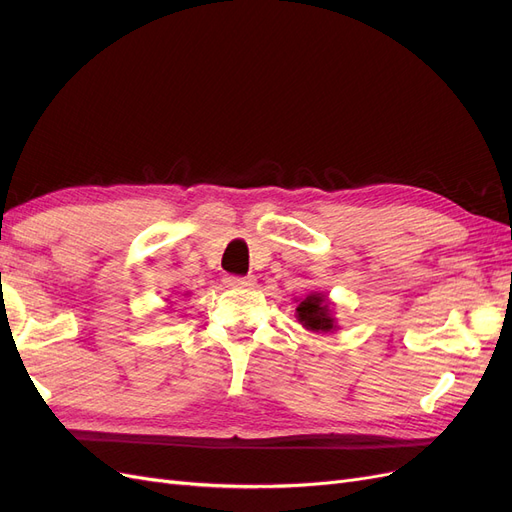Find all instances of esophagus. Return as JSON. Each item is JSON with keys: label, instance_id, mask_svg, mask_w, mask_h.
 <instances>
[{"label": "esophagus", "instance_id": "1", "mask_svg": "<svg viewBox=\"0 0 512 512\" xmlns=\"http://www.w3.org/2000/svg\"><path fill=\"white\" fill-rule=\"evenodd\" d=\"M226 286H230V288H252L254 284H256V280L252 275H247V277H241V275H228L226 277Z\"/></svg>", "mask_w": 512, "mask_h": 512}]
</instances>
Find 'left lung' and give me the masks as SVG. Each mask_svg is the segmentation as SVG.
<instances>
[{
	"instance_id": "1",
	"label": "left lung",
	"mask_w": 512,
	"mask_h": 512,
	"mask_svg": "<svg viewBox=\"0 0 512 512\" xmlns=\"http://www.w3.org/2000/svg\"><path fill=\"white\" fill-rule=\"evenodd\" d=\"M297 320L307 331L329 333L335 331V318L331 316V307L324 294H309L297 307Z\"/></svg>"
}]
</instances>
